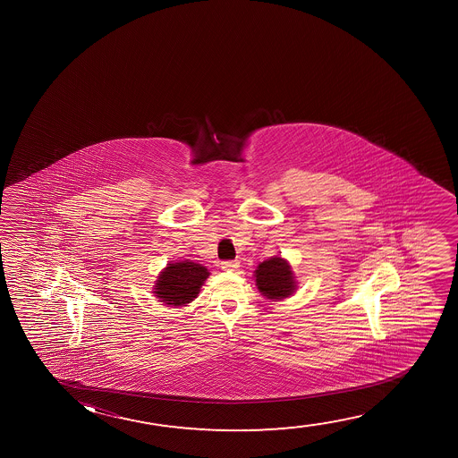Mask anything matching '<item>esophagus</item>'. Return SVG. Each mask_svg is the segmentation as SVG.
Segmentation results:
<instances>
[{
	"label": "esophagus",
	"instance_id": "1",
	"mask_svg": "<svg viewBox=\"0 0 458 458\" xmlns=\"http://www.w3.org/2000/svg\"><path fill=\"white\" fill-rule=\"evenodd\" d=\"M220 267L224 270H236L239 267L238 259H232V261H222Z\"/></svg>",
	"mask_w": 458,
	"mask_h": 458
}]
</instances>
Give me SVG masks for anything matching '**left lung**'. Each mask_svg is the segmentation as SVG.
<instances>
[{
  "label": "left lung",
  "instance_id": "1",
  "mask_svg": "<svg viewBox=\"0 0 458 458\" xmlns=\"http://www.w3.org/2000/svg\"><path fill=\"white\" fill-rule=\"evenodd\" d=\"M253 278L258 291L272 301H283L297 289L291 264L282 257H272L258 264Z\"/></svg>",
  "mask_w": 458,
  "mask_h": 458
}]
</instances>
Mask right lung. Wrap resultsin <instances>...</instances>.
<instances>
[{
	"label": "right lung",
	"mask_w": 458,
	"mask_h": 458,
	"mask_svg": "<svg viewBox=\"0 0 458 458\" xmlns=\"http://www.w3.org/2000/svg\"><path fill=\"white\" fill-rule=\"evenodd\" d=\"M208 276L209 270L194 261L184 259L178 263H169L159 272L151 293L164 305L186 307L197 299Z\"/></svg>",
	"instance_id": "right-lung-1"
}]
</instances>
